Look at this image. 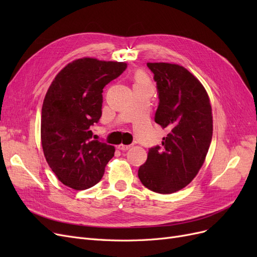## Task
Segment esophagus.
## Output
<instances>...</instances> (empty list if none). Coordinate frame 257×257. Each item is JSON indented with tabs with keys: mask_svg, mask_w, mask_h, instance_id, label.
<instances>
[{
	"mask_svg": "<svg viewBox=\"0 0 257 257\" xmlns=\"http://www.w3.org/2000/svg\"><path fill=\"white\" fill-rule=\"evenodd\" d=\"M131 147H132L131 145H123V144H120V145L116 146V148H118L119 150H122V151H126V150H128Z\"/></svg>",
	"mask_w": 257,
	"mask_h": 257,
	"instance_id": "esophagus-1",
	"label": "esophagus"
}]
</instances>
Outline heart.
I'll return each instance as SVG.
<instances>
[{
  "mask_svg": "<svg viewBox=\"0 0 257 257\" xmlns=\"http://www.w3.org/2000/svg\"><path fill=\"white\" fill-rule=\"evenodd\" d=\"M149 83V78L144 72H137L135 75V84Z\"/></svg>",
  "mask_w": 257,
  "mask_h": 257,
  "instance_id": "b5f03b06",
  "label": "heart"
}]
</instances>
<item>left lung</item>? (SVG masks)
<instances>
[{
  "mask_svg": "<svg viewBox=\"0 0 257 257\" xmlns=\"http://www.w3.org/2000/svg\"><path fill=\"white\" fill-rule=\"evenodd\" d=\"M160 104L155 122L168 134L151 148L138 177L147 189L172 194L192 182L203 166L212 139V108L201 82L185 67L148 62Z\"/></svg>",
  "mask_w": 257,
  "mask_h": 257,
  "instance_id": "left-lung-1",
  "label": "left lung"
}]
</instances>
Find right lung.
Wrapping results in <instances>:
<instances>
[{
    "label": "right lung",
    "mask_w": 257,
    "mask_h": 257,
    "mask_svg": "<svg viewBox=\"0 0 257 257\" xmlns=\"http://www.w3.org/2000/svg\"><path fill=\"white\" fill-rule=\"evenodd\" d=\"M126 63L95 58L74 60L54 77L42 107L44 155L59 180L87 190L102 179L114 147L92 139L91 125L102 115L103 89Z\"/></svg>",
    "instance_id": "1"
}]
</instances>
